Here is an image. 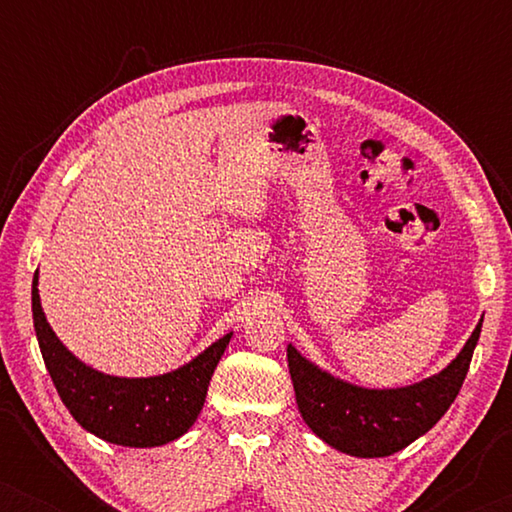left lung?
I'll return each instance as SVG.
<instances>
[{
  "mask_svg": "<svg viewBox=\"0 0 512 512\" xmlns=\"http://www.w3.org/2000/svg\"><path fill=\"white\" fill-rule=\"evenodd\" d=\"M482 319L457 359L438 375L398 389H366L335 377L296 347H286L296 403L305 424L352 457H389L424 436L457 398L478 345Z\"/></svg>",
  "mask_w": 512,
  "mask_h": 512,
  "instance_id": "obj_1",
  "label": "left lung"
}]
</instances>
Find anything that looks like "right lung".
Instances as JSON below:
<instances>
[{"instance_id": "add662e5", "label": "right lung", "mask_w": 512, "mask_h": 512, "mask_svg": "<svg viewBox=\"0 0 512 512\" xmlns=\"http://www.w3.org/2000/svg\"><path fill=\"white\" fill-rule=\"evenodd\" d=\"M32 279V317L46 370L62 403L83 429L123 447H158L191 429L205 405L207 387L233 333L223 335L193 361L156 377H114L86 366L58 340Z\"/></svg>"}]
</instances>
